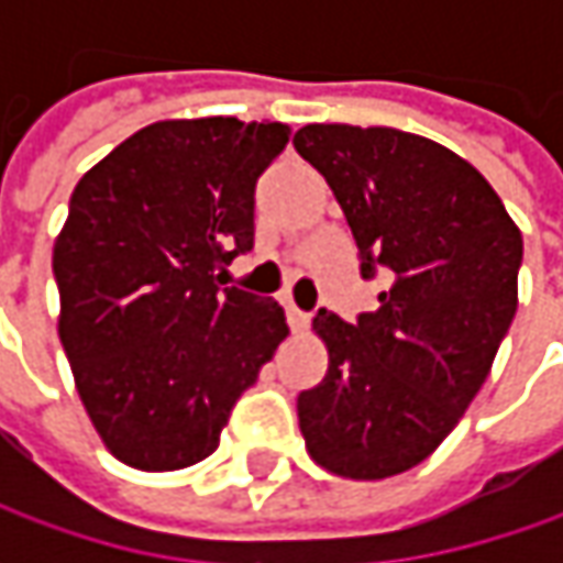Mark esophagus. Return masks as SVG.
Wrapping results in <instances>:
<instances>
[{"instance_id":"obj_1","label":"esophagus","mask_w":563,"mask_h":563,"mask_svg":"<svg viewBox=\"0 0 563 563\" xmlns=\"http://www.w3.org/2000/svg\"><path fill=\"white\" fill-rule=\"evenodd\" d=\"M288 319H291L294 332H307V329H310V313L297 310L294 303H288Z\"/></svg>"}]
</instances>
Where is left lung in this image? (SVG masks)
<instances>
[{"label":"left lung","mask_w":563,"mask_h":563,"mask_svg":"<svg viewBox=\"0 0 563 563\" xmlns=\"http://www.w3.org/2000/svg\"><path fill=\"white\" fill-rule=\"evenodd\" d=\"M294 146L344 209L363 278L388 275L376 313H316L329 369L297 395L300 432L335 476H398L483 388L517 313L523 238L486 178L429 137L307 124Z\"/></svg>","instance_id":"8db88e82"}]
</instances>
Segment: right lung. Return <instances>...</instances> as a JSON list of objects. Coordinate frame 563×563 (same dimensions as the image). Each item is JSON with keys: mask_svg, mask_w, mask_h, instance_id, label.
<instances>
[{"mask_svg": "<svg viewBox=\"0 0 563 563\" xmlns=\"http://www.w3.org/2000/svg\"><path fill=\"white\" fill-rule=\"evenodd\" d=\"M288 134L282 121H156L77 181L53 247L58 338L121 464L165 473L209 457L288 338L272 297L216 275L253 247V190Z\"/></svg>", "mask_w": 563, "mask_h": 563, "instance_id": "right-lung-1", "label": "right lung"}]
</instances>
